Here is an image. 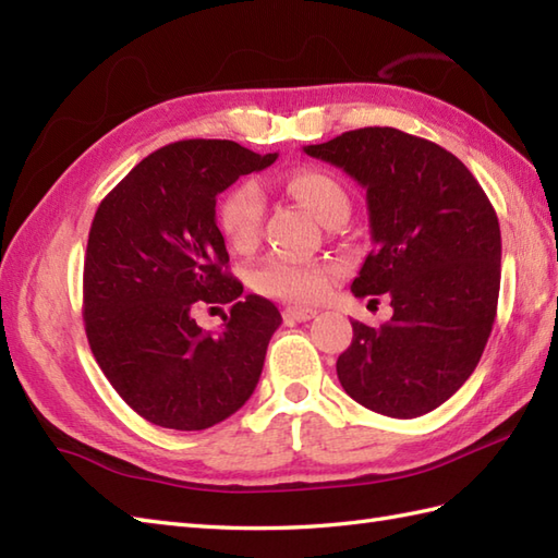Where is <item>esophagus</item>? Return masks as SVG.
<instances>
[{"label":"esophagus","mask_w":558,"mask_h":558,"mask_svg":"<svg viewBox=\"0 0 558 558\" xmlns=\"http://www.w3.org/2000/svg\"><path fill=\"white\" fill-rule=\"evenodd\" d=\"M314 316H316V310H312V306H286V312H282V318H286L288 324L310 322Z\"/></svg>","instance_id":"obj_1"}]
</instances>
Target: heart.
<instances>
[{
    "mask_svg": "<svg viewBox=\"0 0 558 558\" xmlns=\"http://www.w3.org/2000/svg\"><path fill=\"white\" fill-rule=\"evenodd\" d=\"M288 192L300 204L312 210L324 225L340 213L350 210V198L333 174L324 170L304 168L288 177ZM264 194L256 182H242L232 186L218 201L216 220L225 240L236 252H252L260 236L264 220ZM336 266L330 260H300V258H266L252 270V288L266 298L282 302H316L322 300Z\"/></svg>",
    "mask_w": 558,
    "mask_h": 558,
    "instance_id": "obj_1",
    "label": "heart"
}]
</instances>
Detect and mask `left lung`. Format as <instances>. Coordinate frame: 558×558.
<instances>
[{"label": "left lung", "mask_w": 558, "mask_h": 558, "mask_svg": "<svg viewBox=\"0 0 558 558\" xmlns=\"http://www.w3.org/2000/svg\"><path fill=\"white\" fill-rule=\"evenodd\" d=\"M306 156L366 192L374 248L354 298L388 294L381 328L352 322L338 378L360 405L412 420L468 381L487 345L501 286V230L480 182L453 153L393 126L345 132Z\"/></svg>", "instance_id": "1"}]
</instances>
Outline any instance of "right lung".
<instances>
[{
  "label": "right lung",
  "mask_w": 558,
  "mask_h": 558,
  "mask_svg": "<svg viewBox=\"0 0 558 558\" xmlns=\"http://www.w3.org/2000/svg\"><path fill=\"white\" fill-rule=\"evenodd\" d=\"M278 153L189 138L141 160L102 198L83 264V322L102 374L129 408L165 429L201 432L252 398L278 306L242 298L228 272L216 198ZM230 303L218 335L193 318Z\"/></svg>",
  "instance_id": "right-lung-1"
}]
</instances>
